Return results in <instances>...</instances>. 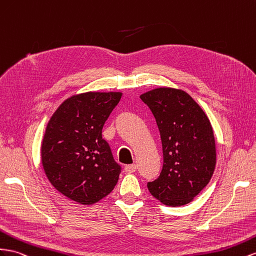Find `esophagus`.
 Instances as JSON below:
<instances>
[{
  "label": "esophagus",
  "mask_w": 256,
  "mask_h": 256,
  "mask_svg": "<svg viewBox=\"0 0 256 256\" xmlns=\"http://www.w3.org/2000/svg\"><path fill=\"white\" fill-rule=\"evenodd\" d=\"M125 171L127 172V174H134V172L136 171V164H132L125 166Z\"/></svg>",
  "instance_id": "34e87169"
}]
</instances>
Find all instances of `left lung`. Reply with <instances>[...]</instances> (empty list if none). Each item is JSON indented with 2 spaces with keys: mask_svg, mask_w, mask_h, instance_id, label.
I'll use <instances>...</instances> for the list:
<instances>
[{
  "mask_svg": "<svg viewBox=\"0 0 256 256\" xmlns=\"http://www.w3.org/2000/svg\"><path fill=\"white\" fill-rule=\"evenodd\" d=\"M153 113L160 134L164 164L148 183L150 192L166 206L190 204L210 182L216 164L211 122L204 110L182 89L160 87L140 96Z\"/></svg>",
  "mask_w": 256,
  "mask_h": 256,
  "instance_id": "8db88e82",
  "label": "left lung"
}]
</instances>
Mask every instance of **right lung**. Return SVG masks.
<instances>
[{
  "label": "right lung",
  "mask_w": 256,
  "mask_h": 256,
  "mask_svg": "<svg viewBox=\"0 0 256 256\" xmlns=\"http://www.w3.org/2000/svg\"><path fill=\"white\" fill-rule=\"evenodd\" d=\"M120 92H88L61 103L47 124L40 156L47 178L68 199L94 204L118 181L120 166L102 139V128L118 104Z\"/></svg>",
  "instance_id": "right-lung-1"
}]
</instances>
